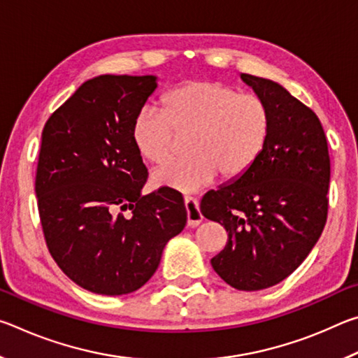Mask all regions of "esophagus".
I'll use <instances>...</instances> for the list:
<instances>
[{"instance_id": "1", "label": "esophagus", "mask_w": 358, "mask_h": 358, "mask_svg": "<svg viewBox=\"0 0 358 358\" xmlns=\"http://www.w3.org/2000/svg\"><path fill=\"white\" fill-rule=\"evenodd\" d=\"M185 208L187 215V226L197 227L203 220L201 208H199V202L194 197H185Z\"/></svg>"}]
</instances>
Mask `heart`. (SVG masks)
Returning <instances> with one entry per match:
<instances>
[{
	"label": "heart",
	"mask_w": 358,
	"mask_h": 358,
	"mask_svg": "<svg viewBox=\"0 0 358 358\" xmlns=\"http://www.w3.org/2000/svg\"><path fill=\"white\" fill-rule=\"evenodd\" d=\"M271 117L254 94L215 80L180 83L162 96V110L143 107L131 136L143 159L159 164L172 156L177 134H191L186 159L171 161L151 175L155 186L194 192L217 175L235 181L257 164L268 142Z\"/></svg>",
	"instance_id": "1"
}]
</instances>
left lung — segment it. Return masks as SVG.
<instances>
[{
    "mask_svg": "<svg viewBox=\"0 0 358 358\" xmlns=\"http://www.w3.org/2000/svg\"><path fill=\"white\" fill-rule=\"evenodd\" d=\"M240 77L268 107V142L250 172L205 194L201 211L229 237L211 259L216 273L238 290H260L286 280L317 243L329 211L330 156L310 107L273 80Z\"/></svg>",
    "mask_w": 358,
    "mask_h": 358,
    "instance_id": "8db88e82",
    "label": "left lung"
}]
</instances>
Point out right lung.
<instances>
[{
    "mask_svg": "<svg viewBox=\"0 0 358 358\" xmlns=\"http://www.w3.org/2000/svg\"><path fill=\"white\" fill-rule=\"evenodd\" d=\"M156 82L155 76L94 77L42 131L36 197L45 243L63 273L90 292L141 289L167 241L186 226L180 192L161 187L142 196L148 172L131 128Z\"/></svg>",
    "mask_w": 358,
    "mask_h": 358,
    "instance_id": "right-lung-1",
    "label": "right lung"
}]
</instances>
